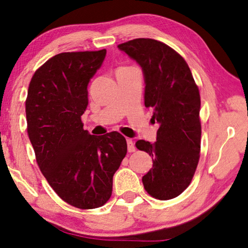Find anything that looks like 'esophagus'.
I'll use <instances>...</instances> for the list:
<instances>
[{
	"label": "esophagus",
	"instance_id": "esophagus-1",
	"mask_svg": "<svg viewBox=\"0 0 248 248\" xmlns=\"http://www.w3.org/2000/svg\"><path fill=\"white\" fill-rule=\"evenodd\" d=\"M126 141H127V151H128V153H134V152H135L136 148H135V145H134V143H133V140L127 139Z\"/></svg>",
	"mask_w": 248,
	"mask_h": 248
}]
</instances>
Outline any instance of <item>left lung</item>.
<instances>
[{
    "mask_svg": "<svg viewBox=\"0 0 248 248\" xmlns=\"http://www.w3.org/2000/svg\"><path fill=\"white\" fill-rule=\"evenodd\" d=\"M117 47L141 67L145 107L159 124L155 143L135 144L153 157V168L141 179L144 188L154 198L170 200L188 188L200 158L198 86L186 60L164 43L136 38Z\"/></svg>",
    "mask_w": 248,
    "mask_h": 248,
    "instance_id": "obj_1",
    "label": "left lung"
}]
</instances>
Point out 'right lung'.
I'll list each match as a JSON object with an SVG mask.
<instances>
[{"mask_svg":"<svg viewBox=\"0 0 248 248\" xmlns=\"http://www.w3.org/2000/svg\"><path fill=\"white\" fill-rule=\"evenodd\" d=\"M107 50L62 52L36 70L26 99L27 134L40 171L68 204L100 208L112 194L113 176L127 153L117 132L83 129L88 84Z\"/></svg>","mask_w":248,"mask_h":248,"instance_id":"obj_1","label":"right lung"}]
</instances>
